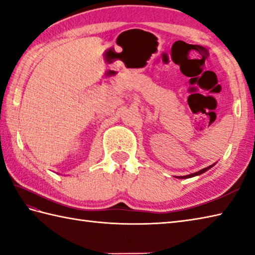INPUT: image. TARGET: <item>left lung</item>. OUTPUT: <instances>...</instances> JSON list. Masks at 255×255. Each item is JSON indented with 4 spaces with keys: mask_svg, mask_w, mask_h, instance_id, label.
<instances>
[{
    "mask_svg": "<svg viewBox=\"0 0 255 255\" xmlns=\"http://www.w3.org/2000/svg\"><path fill=\"white\" fill-rule=\"evenodd\" d=\"M211 166H213V165H210V166H208V167H205V169L200 170V171H198V172H196V173H193V174H189V175H186V176H180L178 178H187V177H193V176H196V175H200V174H202V173H204V172H206L207 170H209Z\"/></svg>",
    "mask_w": 255,
    "mask_h": 255,
    "instance_id": "obj_1",
    "label": "left lung"
}]
</instances>
